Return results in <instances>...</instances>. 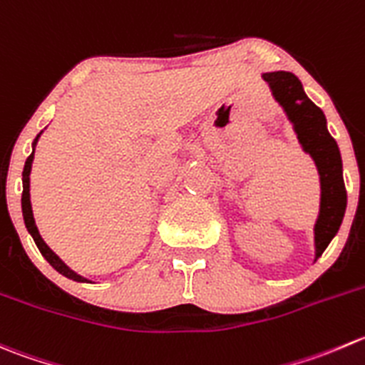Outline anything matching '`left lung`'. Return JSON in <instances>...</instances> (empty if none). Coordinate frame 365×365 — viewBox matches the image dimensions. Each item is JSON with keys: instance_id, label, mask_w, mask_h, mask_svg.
<instances>
[{"instance_id": "obj_1", "label": "left lung", "mask_w": 365, "mask_h": 365, "mask_svg": "<svg viewBox=\"0 0 365 365\" xmlns=\"http://www.w3.org/2000/svg\"><path fill=\"white\" fill-rule=\"evenodd\" d=\"M272 91V96L284 107L294 125L303 150L310 153L319 171L321 207L314 226L316 235V260L327 250L330 240L341 228L346 212V187L342 178V160L337 143L327 128V118L316 103L309 100L302 81L292 73L277 71L262 74Z\"/></svg>"}]
</instances>
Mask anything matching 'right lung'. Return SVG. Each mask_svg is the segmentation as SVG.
Here are the masks:
<instances>
[{
    "instance_id": "add662e5",
    "label": "right lung",
    "mask_w": 365,
    "mask_h": 365,
    "mask_svg": "<svg viewBox=\"0 0 365 365\" xmlns=\"http://www.w3.org/2000/svg\"><path fill=\"white\" fill-rule=\"evenodd\" d=\"M41 137V133L37 135V139ZM37 139H35L34 144H37ZM31 162H34V153L30 155V157L26 158V164H24V169H23V197H21V207H23V217H24V225H26L28 232H30V235L34 237L35 244H37L38 251L42 253V257L46 258V260L49 262V264L53 265V267L56 269V271L60 272V274H63V277L71 278V280L74 282H87L83 277H80V274H76L74 271H71L69 267H67L66 264H63L62 260H60L58 257H56L55 253H53L51 250H49L48 244L42 240L41 233H38L37 226H35V219H34V212H31V203H30V171H31Z\"/></svg>"
}]
</instances>
